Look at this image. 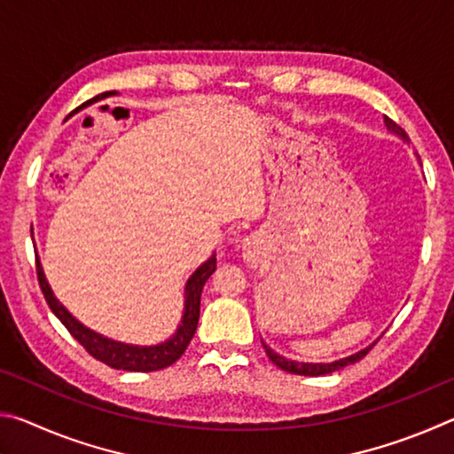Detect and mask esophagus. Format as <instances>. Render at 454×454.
<instances>
[{
	"label": "esophagus",
	"mask_w": 454,
	"mask_h": 454,
	"mask_svg": "<svg viewBox=\"0 0 454 454\" xmlns=\"http://www.w3.org/2000/svg\"><path fill=\"white\" fill-rule=\"evenodd\" d=\"M242 254H244L246 264H248V266H256L258 260H260V254H262V252H260L258 240H254V238H250V240H246V242H244Z\"/></svg>",
	"instance_id": "obj_1"
}]
</instances>
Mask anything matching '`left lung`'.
<instances>
[{
    "instance_id": "1",
    "label": "left lung",
    "mask_w": 454,
    "mask_h": 454,
    "mask_svg": "<svg viewBox=\"0 0 454 454\" xmlns=\"http://www.w3.org/2000/svg\"><path fill=\"white\" fill-rule=\"evenodd\" d=\"M384 126H387L388 132L393 134V136H396L398 140H403L404 144H409V136H406L404 129L401 126H396L393 120H388L387 116H384ZM376 340H379V338H376ZM376 340L372 344H368V347L360 348L358 352H352V355H348V356L330 360V363H298V360H292V358H286V356L278 355V352L268 347L264 340H262V344H264V350H266L268 358H270L276 366L282 368L284 372L301 374V376H322V374H330V372L340 371V368L348 366V364L358 363V360L363 358V356H366V352L374 347Z\"/></svg>"
}]
</instances>
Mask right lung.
I'll list each match as a JSON object with an SVG mask.
<instances>
[{"label":"right lung","instance_id":"add662e5","mask_svg":"<svg viewBox=\"0 0 454 454\" xmlns=\"http://www.w3.org/2000/svg\"><path fill=\"white\" fill-rule=\"evenodd\" d=\"M104 96H118V91H106L102 98ZM214 270H216V252H212L210 258L204 260L186 280V286H184L182 318L172 336H168L166 340L156 344H134L116 340V338L106 336L102 333H96V330H91L90 326L75 318L74 314L58 301V296L53 294L50 282L45 278L43 266L40 262V258H37V280H40L42 292L45 301L50 304L51 312L59 318L61 325L70 330V334L90 352L91 356L102 360L107 366L116 368V371L128 372L162 371V368L174 364L176 360L186 352L198 326L200 296H202L204 284L214 274Z\"/></svg>","mask_w":454,"mask_h":454}]
</instances>
